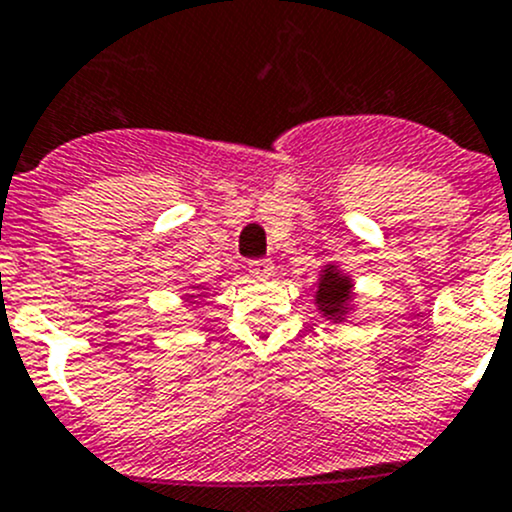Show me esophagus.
<instances>
[{
    "instance_id": "esophagus-1",
    "label": "esophagus",
    "mask_w": 512,
    "mask_h": 512,
    "mask_svg": "<svg viewBox=\"0 0 512 512\" xmlns=\"http://www.w3.org/2000/svg\"><path fill=\"white\" fill-rule=\"evenodd\" d=\"M250 275L252 277H270L272 275V260H252Z\"/></svg>"
}]
</instances>
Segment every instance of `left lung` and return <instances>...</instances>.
<instances>
[{"mask_svg": "<svg viewBox=\"0 0 512 512\" xmlns=\"http://www.w3.org/2000/svg\"><path fill=\"white\" fill-rule=\"evenodd\" d=\"M349 297H352V282H349V277L339 275L334 267H327L317 289V307L322 309L324 317L342 319Z\"/></svg>", "mask_w": 512, "mask_h": 512, "instance_id": "left-lung-1", "label": "left lung"}]
</instances>
